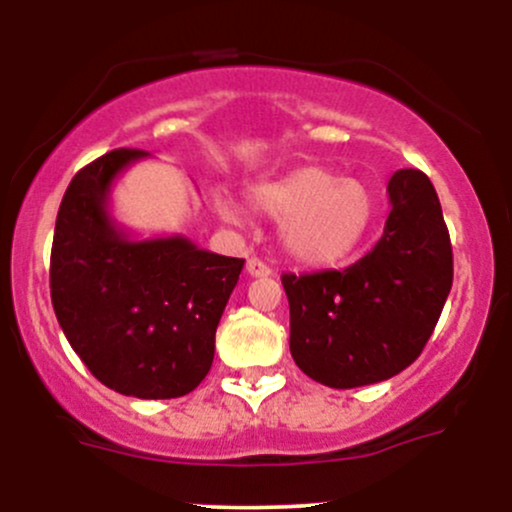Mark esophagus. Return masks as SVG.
<instances>
[{
  "label": "esophagus",
  "instance_id": "obj_1",
  "mask_svg": "<svg viewBox=\"0 0 512 512\" xmlns=\"http://www.w3.org/2000/svg\"><path fill=\"white\" fill-rule=\"evenodd\" d=\"M245 269H248L250 276H272V267L267 262H262L260 257H250Z\"/></svg>",
  "mask_w": 512,
  "mask_h": 512
}]
</instances>
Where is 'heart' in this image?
Here are the masks:
<instances>
[{"instance_id": "obj_1", "label": "heart", "mask_w": 512, "mask_h": 512, "mask_svg": "<svg viewBox=\"0 0 512 512\" xmlns=\"http://www.w3.org/2000/svg\"><path fill=\"white\" fill-rule=\"evenodd\" d=\"M250 204L281 221L286 255L310 267L337 264L356 250L373 219V199L358 180L305 166L250 190Z\"/></svg>"}]
</instances>
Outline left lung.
<instances>
[{"mask_svg":"<svg viewBox=\"0 0 512 512\" xmlns=\"http://www.w3.org/2000/svg\"><path fill=\"white\" fill-rule=\"evenodd\" d=\"M383 238L339 272L284 274L291 356L337 390L402 373L436 330L452 286V245L426 173L397 170L387 185Z\"/></svg>","mask_w":512,"mask_h":512,"instance_id":"left-lung-1","label":"left lung"}]
</instances>
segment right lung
Masks as SVG:
<instances>
[{
	"label": "right lung",
	"instance_id": "right-lung-1",
	"mask_svg": "<svg viewBox=\"0 0 512 512\" xmlns=\"http://www.w3.org/2000/svg\"><path fill=\"white\" fill-rule=\"evenodd\" d=\"M146 156L115 149L69 182L52 238L50 296L67 342L105 387L173 399L207 378L216 327L245 260L182 236L132 240L117 226L110 187Z\"/></svg>",
	"mask_w": 512,
	"mask_h": 512
}]
</instances>
